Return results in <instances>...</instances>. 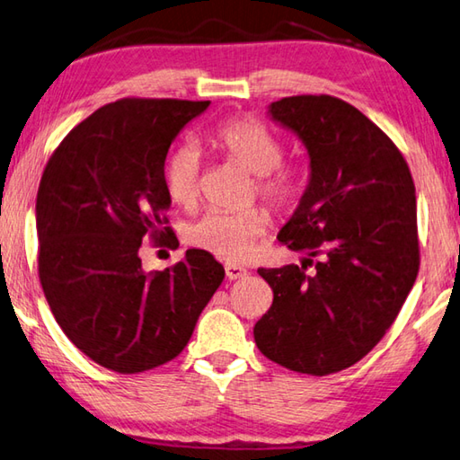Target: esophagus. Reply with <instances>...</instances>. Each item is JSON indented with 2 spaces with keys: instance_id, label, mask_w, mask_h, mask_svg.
<instances>
[{
  "instance_id": "obj_1",
  "label": "esophagus",
  "mask_w": 460,
  "mask_h": 460,
  "mask_svg": "<svg viewBox=\"0 0 460 460\" xmlns=\"http://www.w3.org/2000/svg\"><path fill=\"white\" fill-rule=\"evenodd\" d=\"M225 273H227L229 279H241V278H245V275H247V270H245V267L237 265V263H227V265H225Z\"/></svg>"
}]
</instances>
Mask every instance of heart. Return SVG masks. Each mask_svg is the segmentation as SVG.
Listing matches in <instances>:
<instances>
[{
    "label": "heart",
    "instance_id": "heart-1",
    "mask_svg": "<svg viewBox=\"0 0 460 460\" xmlns=\"http://www.w3.org/2000/svg\"><path fill=\"white\" fill-rule=\"evenodd\" d=\"M213 146L241 169L253 174L252 193L261 197L275 211L294 207L304 193L297 164L283 161V145L265 124L253 119H233L221 124L211 137ZM166 193L179 207H195L201 195V161L190 146H179L166 161ZM271 219L263 208L249 207L237 213H207L193 221L185 239L199 252L225 261H243L255 241L265 235Z\"/></svg>",
    "mask_w": 460,
    "mask_h": 460
}]
</instances>
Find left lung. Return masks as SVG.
Here are the masks:
<instances>
[{
  "label": "left lung",
  "instance_id": "8db88e82",
  "mask_svg": "<svg viewBox=\"0 0 460 460\" xmlns=\"http://www.w3.org/2000/svg\"><path fill=\"white\" fill-rule=\"evenodd\" d=\"M270 112L310 153V185L278 235L307 257L302 267L257 270L273 304L255 323V344L283 368L328 376L378 344L414 286V181L386 132L344 100L288 96Z\"/></svg>",
  "mask_w": 460,
  "mask_h": 460
}]
</instances>
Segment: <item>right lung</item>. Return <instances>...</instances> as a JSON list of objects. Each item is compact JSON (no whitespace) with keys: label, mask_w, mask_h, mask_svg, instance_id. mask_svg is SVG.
<instances>
[{"label":"right lung","mask_w":460,"mask_h":460,"mask_svg":"<svg viewBox=\"0 0 460 460\" xmlns=\"http://www.w3.org/2000/svg\"><path fill=\"white\" fill-rule=\"evenodd\" d=\"M208 100L120 98L98 108L49 156L36 199L38 275L56 322L80 352L119 374L177 358L225 278L189 249L164 271H143L148 237L172 245L166 153Z\"/></svg>","instance_id":"add662e5"}]
</instances>
